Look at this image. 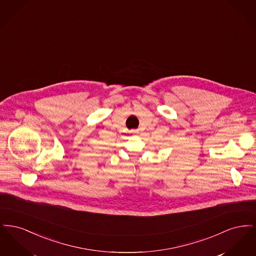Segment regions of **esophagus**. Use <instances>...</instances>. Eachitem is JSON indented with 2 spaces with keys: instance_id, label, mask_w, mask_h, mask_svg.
I'll use <instances>...</instances> for the list:
<instances>
[{
  "instance_id": "esophagus-1",
  "label": "esophagus",
  "mask_w": 256,
  "mask_h": 256,
  "mask_svg": "<svg viewBox=\"0 0 256 256\" xmlns=\"http://www.w3.org/2000/svg\"><path fill=\"white\" fill-rule=\"evenodd\" d=\"M132 134H138V132H138V130H132Z\"/></svg>"
}]
</instances>
